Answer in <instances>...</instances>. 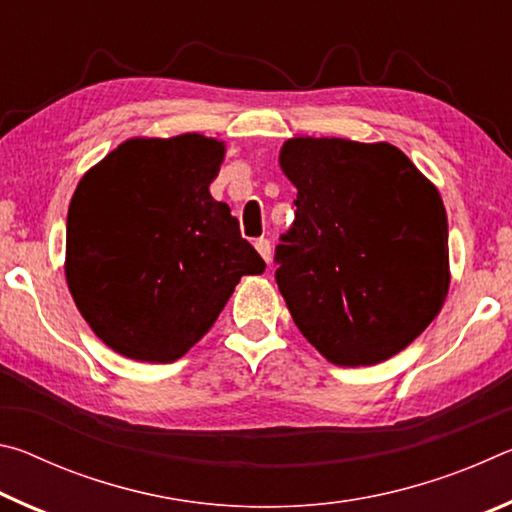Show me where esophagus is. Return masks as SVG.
<instances>
[{"instance_id": "esophagus-1", "label": "esophagus", "mask_w": 512, "mask_h": 512, "mask_svg": "<svg viewBox=\"0 0 512 512\" xmlns=\"http://www.w3.org/2000/svg\"><path fill=\"white\" fill-rule=\"evenodd\" d=\"M255 248H257V253L259 255H262V259H264V262L268 264V262H271V255H273V248H271V241H268V239H257L255 241Z\"/></svg>"}]
</instances>
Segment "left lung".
Listing matches in <instances>:
<instances>
[{"instance_id":"1","label":"left lung","mask_w":512,"mask_h":512,"mask_svg":"<svg viewBox=\"0 0 512 512\" xmlns=\"http://www.w3.org/2000/svg\"><path fill=\"white\" fill-rule=\"evenodd\" d=\"M280 167L298 196L275 246V282L298 329L336 366L391 359L447 298L438 189L391 144L293 137Z\"/></svg>"}]
</instances>
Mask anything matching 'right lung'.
Instances as JSON below:
<instances>
[{"label": "right lung", "instance_id": "right-lung-1", "mask_svg": "<svg viewBox=\"0 0 512 512\" xmlns=\"http://www.w3.org/2000/svg\"><path fill=\"white\" fill-rule=\"evenodd\" d=\"M223 144L187 133L128 140L90 169L67 212L65 275L92 332L135 361L171 363L264 259L214 201Z\"/></svg>", "mask_w": 512, "mask_h": 512}]
</instances>
